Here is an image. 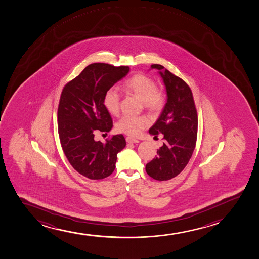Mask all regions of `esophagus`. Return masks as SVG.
Instances as JSON below:
<instances>
[{"label":"esophagus","instance_id":"obj_1","mask_svg":"<svg viewBox=\"0 0 259 259\" xmlns=\"http://www.w3.org/2000/svg\"><path fill=\"white\" fill-rule=\"evenodd\" d=\"M126 142L128 143H137L139 142V141L136 139V138H133V137H126Z\"/></svg>","mask_w":259,"mask_h":259}]
</instances>
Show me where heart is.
I'll list each match as a JSON object with an SVG mask.
<instances>
[{"label": "heart", "instance_id": "b5f03b06", "mask_svg": "<svg viewBox=\"0 0 259 259\" xmlns=\"http://www.w3.org/2000/svg\"><path fill=\"white\" fill-rule=\"evenodd\" d=\"M123 88L133 93L143 101L145 108L153 112L161 110L165 104V95L157 88L155 81L147 75L137 73L127 78L122 83ZM105 109L111 115H117L120 108V94L114 87L105 92L103 99ZM149 124L145 116L124 115L116 122V131L131 137H137Z\"/></svg>", "mask_w": 259, "mask_h": 259}]
</instances>
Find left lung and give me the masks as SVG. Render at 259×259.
I'll return each mask as SVG.
<instances>
[{"label":"left lung","mask_w":259,"mask_h":259,"mask_svg":"<svg viewBox=\"0 0 259 259\" xmlns=\"http://www.w3.org/2000/svg\"><path fill=\"white\" fill-rule=\"evenodd\" d=\"M157 69L166 87V100L161 116L149 128V133L163 137L157 155L146 165V172L156 181H168L187 166L196 145L198 116L190 87L161 65Z\"/></svg>","instance_id":"1"}]
</instances>
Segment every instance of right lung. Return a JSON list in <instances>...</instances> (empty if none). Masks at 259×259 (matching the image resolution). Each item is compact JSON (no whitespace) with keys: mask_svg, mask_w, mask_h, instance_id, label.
I'll use <instances>...</instances> for the list:
<instances>
[{"mask_svg":"<svg viewBox=\"0 0 259 259\" xmlns=\"http://www.w3.org/2000/svg\"><path fill=\"white\" fill-rule=\"evenodd\" d=\"M128 66L93 63L64 87L58 107V131L63 151L72 167L91 180L110 176L117 153L126 141L116 135L103 143L94 140L97 131L107 133L112 118L103 104L105 92L128 74Z\"/></svg>","mask_w":259,"mask_h":259,"instance_id":"1","label":"right lung"}]
</instances>
